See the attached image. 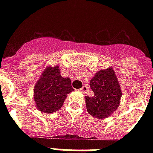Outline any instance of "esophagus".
Returning <instances> with one entry per match:
<instances>
[{"mask_svg": "<svg viewBox=\"0 0 153 153\" xmlns=\"http://www.w3.org/2000/svg\"><path fill=\"white\" fill-rule=\"evenodd\" d=\"M79 91H82V92H84V93H86V91H88V86H83L81 89H80V90H79Z\"/></svg>", "mask_w": 153, "mask_h": 153, "instance_id": "esophagus-1", "label": "esophagus"}]
</instances>
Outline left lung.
I'll use <instances>...</instances> for the list:
<instances>
[{
    "label": "left lung",
    "mask_w": 153,
    "mask_h": 153,
    "mask_svg": "<svg viewBox=\"0 0 153 153\" xmlns=\"http://www.w3.org/2000/svg\"><path fill=\"white\" fill-rule=\"evenodd\" d=\"M90 86L94 95L85 96L87 112L98 119L110 116L118 107L121 97V87L114 70L108 68L97 72Z\"/></svg>",
    "instance_id": "obj_1"
}]
</instances>
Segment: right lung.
<instances>
[{"mask_svg":"<svg viewBox=\"0 0 153 153\" xmlns=\"http://www.w3.org/2000/svg\"><path fill=\"white\" fill-rule=\"evenodd\" d=\"M74 89L69 78H62L58 67L47 68L34 90L36 107L43 113L51 114L62 106L67 94Z\"/></svg>","mask_w":153,"mask_h":153,"instance_id":"right-lung-1","label":"right lung"}]
</instances>
